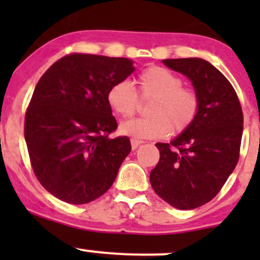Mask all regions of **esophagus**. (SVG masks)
<instances>
[{"label":"esophagus","instance_id":"obj_1","mask_svg":"<svg viewBox=\"0 0 260 260\" xmlns=\"http://www.w3.org/2000/svg\"><path fill=\"white\" fill-rule=\"evenodd\" d=\"M142 141H140V140H135V138H132V140H131V145H132V149H137L138 147H140L141 145H142Z\"/></svg>","mask_w":260,"mask_h":260}]
</instances>
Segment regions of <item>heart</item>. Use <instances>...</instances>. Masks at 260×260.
<instances>
[{"instance_id":"obj_1","label":"heart","mask_w":260,"mask_h":260,"mask_svg":"<svg viewBox=\"0 0 260 260\" xmlns=\"http://www.w3.org/2000/svg\"><path fill=\"white\" fill-rule=\"evenodd\" d=\"M136 90L127 80L114 83L107 93V103L115 114L132 117L140 107L141 98L152 99L147 118H136L122 123V135L135 140H153L170 135H180L195 122L200 111V96L192 88L183 86L182 78L171 70L151 67L138 75Z\"/></svg>"}]
</instances>
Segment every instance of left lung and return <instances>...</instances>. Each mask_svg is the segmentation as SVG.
I'll return each instance as SVG.
<instances>
[{
  "mask_svg": "<svg viewBox=\"0 0 260 260\" xmlns=\"http://www.w3.org/2000/svg\"><path fill=\"white\" fill-rule=\"evenodd\" d=\"M200 96L193 124L171 143H156L159 161L149 175L154 192L180 210L205 205L234 171L243 136V111L230 81L200 57L166 59Z\"/></svg>",
  "mask_w": 260,
  "mask_h": 260,
  "instance_id": "1",
  "label": "left lung"
}]
</instances>
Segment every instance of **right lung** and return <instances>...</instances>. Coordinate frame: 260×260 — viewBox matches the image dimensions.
<instances>
[{
    "instance_id": "obj_1",
    "label": "right lung",
    "mask_w": 260,
    "mask_h": 260,
    "mask_svg": "<svg viewBox=\"0 0 260 260\" xmlns=\"http://www.w3.org/2000/svg\"><path fill=\"white\" fill-rule=\"evenodd\" d=\"M124 57L65 55L44 73L25 114V141L36 179L55 198L80 205L113 185L131 152L107 103L114 83L135 70Z\"/></svg>"
}]
</instances>
